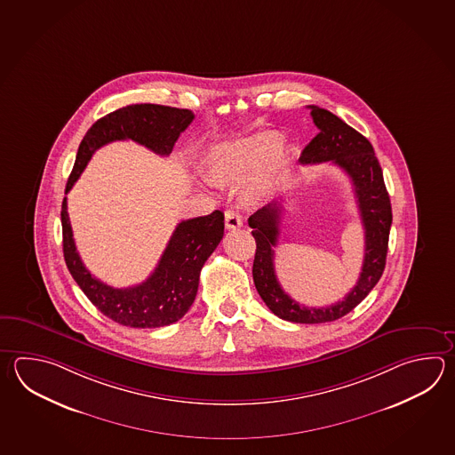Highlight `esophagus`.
<instances>
[{
    "mask_svg": "<svg viewBox=\"0 0 455 455\" xmlns=\"http://www.w3.org/2000/svg\"><path fill=\"white\" fill-rule=\"evenodd\" d=\"M243 225L242 215L238 211H235V209H228L227 212H225V227L228 228V230H235V228H240Z\"/></svg>",
    "mask_w": 455,
    "mask_h": 455,
    "instance_id": "34e87169",
    "label": "esophagus"
}]
</instances>
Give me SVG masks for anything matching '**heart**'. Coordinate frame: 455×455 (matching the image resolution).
<instances>
[{
  "mask_svg": "<svg viewBox=\"0 0 455 455\" xmlns=\"http://www.w3.org/2000/svg\"><path fill=\"white\" fill-rule=\"evenodd\" d=\"M275 132H259L246 140L213 146L204 157V175L213 185L235 186L248 180L244 197L262 201L269 197L287 170L288 154L280 148Z\"/></svg>",
  "mask_w": 455,
  "mask_h": 455,
  "instance_id": "1",
  "label": "heart"
}]
</instances>
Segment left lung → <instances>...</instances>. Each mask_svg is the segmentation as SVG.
<instances>
[{
	"label": "left lung",
	"mask_w": 455,
	"mask_h": 455,
	"mask_svg": "<svg viewBox=\"0 0 455 455\" xmlns=\"http://www.w3.org/2000/svg\"><path fill=\"white\" fill-rule=\"evenodd\" d=\"M309 108L319 132L301 152L299 162L307 165L332 160V164L342 168L352 180L353 193L364 228V259L356 285L342 301H337L331 307H305L283 291L275 275L274 248L277 246L280 233L278 223L282 204L274 201L252 213L248 223L256 240V256L252 264L256 290L274 315L299 324L332 323L348 315L353 307L368 297L386 267L392 225L389 193L384 185L382 170L374 156L371 142L335 116L334 113L315 105Z\"/></svg>",
	"instance_id": "obj_1"
}]
</instances>
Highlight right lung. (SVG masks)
Returning a JSON list of instances; mask_svg holds the SVG:
<instances>
[{"label": "right lung", "instance_id": "obj_1", "mask_svg": "<svg viewBox=\"0 0 455 455\" xmlns=\"http://www.w3.org/2000/svg\"><path fill=\"white\" fill-rule=\"evenodd\" d=\"M193 120L191 110L154 103L128 105L105 115L85 132L66 193L75 186L97 148L113 140H131L158 156H170L180 134ZM61 227L66 266L93 307L118 324L152 329L177 323L195 303L201 269L223 238V213L213 211L211 215L178 223L150 277L128 288L110 287L85 269L76 250L66 197L61 205Z\"/></svg>", "mask_w": 455, "mask_h": 455}]
</instances>
